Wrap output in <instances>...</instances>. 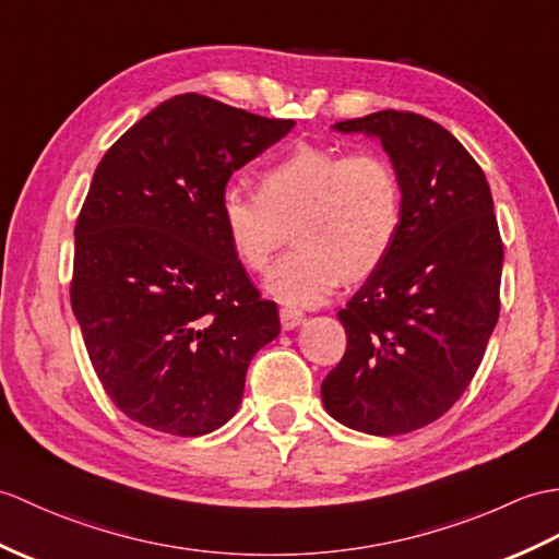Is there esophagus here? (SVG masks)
<instances>
[{
    "label": "esophagus",
    "mask_w": 559,
    "mask_h": 559,
    "mask_svg": "<svg viewBox=\"0 0 559 559\" xmlns=\"http://www.w3.org/2000/svg\"><path fill=\"white\" fill-rule=\"evenodd\" d=\"M305 321V314L300 309H293V307H281V326L285 331H293L300 326V323Z\"/></svg>",
    "instance_id": "obj_1"
}]
</instances>
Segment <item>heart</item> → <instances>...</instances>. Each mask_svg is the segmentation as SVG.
Listing matches in <instances>:
<instances>
[{"instance_id": "heart-1", "label": "heart", "mask_w": 559, "mask_h": 559, "mask_svg": "<svg viewBox=\"0 0 559 559\" xmlns=\"http://www.w3.org/2000/svg\"><path fill=\"white\" fill-rule=\"evenodd\" d=\"M218 216L238 262L264 271L293 233L295 248L269 271L276 300L311 307L345 281H361L391 254L402 224V188L383 154L326 145L293 147L259 178V192L226 186Z\"/></svg>"}]
</instances>
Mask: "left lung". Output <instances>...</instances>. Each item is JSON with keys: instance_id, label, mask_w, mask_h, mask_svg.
Returning a JSON list of instances; mask_svg holds the SVG:
<instances>
[{"instance_id": "left-lung-1", "label": "left lung", "mask_w": 559, "mask_h": 559, "mask_svg": "<svg viewBox=\"0 0 559 559\" xmlns=\"http://www.w3.org/2000/svg\"><path fill=\"white\" fill-rule=\"evenodd\" d=\"M381 140L402 188V224L385 262L338 311L345 355L321 383L333 419L400 436L455 405L500 317L502 240L486 174L443 126L383 109L338 121Z\"/></svg>"}]
</instances>
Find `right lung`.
<instances>
[{
    "mask_svg": "<svg viewBox=\"0 0 559 559\" xmlns=\"http://www.w3.org/2000/svg\"><path fill=\"white\" fill-rule=\"evenodd\" d=\"M293 126L186 93L97 164L75 221L71 307L128 419L192 438L238 412L250 361L281 321L233 254L218 198Z\"/></svg>",
    "mask_w": 559,
    "mask_h": 559,
    "instance_id": "add662e5",
    "label": "right lung"
}]
</instances>
